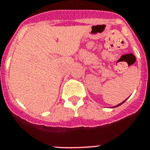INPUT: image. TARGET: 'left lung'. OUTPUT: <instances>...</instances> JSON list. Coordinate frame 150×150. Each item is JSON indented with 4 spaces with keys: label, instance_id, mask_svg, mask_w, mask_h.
Wrapping results in <instances>:
<instances>
[{
    "label": "left lung",
    "instance_id": "8db88e82",
    "mask_svg": "<svg viewBox=\"0 0 150 150\" xmlns=\"http://www.w3.org/2000/svg\"><path fill=\"white\" fill-rule=\"evenodd\" d=\"M125 101H126V100H125V101H123V102H122V103H119V104L116 105V106H114V107H118V106H120V105H121V104H122V103H124L125 102Z\"/></svg>",
    "mask_w": 150,
    "mask_h": 150
}]
</instances>
